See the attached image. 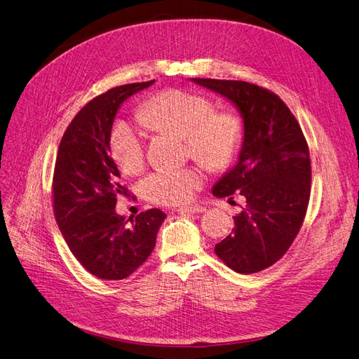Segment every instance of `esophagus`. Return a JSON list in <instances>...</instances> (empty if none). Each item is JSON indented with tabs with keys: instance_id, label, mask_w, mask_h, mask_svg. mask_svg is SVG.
Returning a JSON list of instances; mask_svg holds the SVG:
<instances>
[{
	"instance_id": "34e87169",
	"label": "esophagus",
	"mask_w": 359,
	"mask_h": 359,
	"mask_svg": "<svg viewBox=\"0 0 359 359\" xmlns=\"http://www.w3.org/2000/svg\"><path fill=\"white\" fill-rule=\"evenodd\" d=\"M178 210L181 213H202L206 210V208L202 205H190V206H182Z\"/></svg>"
}]
</instances>
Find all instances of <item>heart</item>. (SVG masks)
<instances>
[{"label":"heart","mask_w":359,"mask_h":359,"mask_svg":"<svg viewBox=\"0 0 359 359\" xmlns=\"http://www.w3.org/2000/svg\"><path fill=\"white\" fill-rule=\"evenodd\" d=\"M140 118L156 131L185 137L189 151L215 172L231 169L245 144V122L233 110H215L203 94L165 90L141 106ZM110 153L126 174H138L144 166V135L128 122H118L110 134ZM196 168L157 169L142 182V193L154 203L175 206L189 202L203 185Z\"/></svg>","instance_id":"heart-1"}]
</instances>
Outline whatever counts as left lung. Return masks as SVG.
Returning <instances> with one entry per match:
<instances>
[{
    "label": "left lung",
    "instance_id": "obj_1",
    "mask_svg": "<svg viewBox=\"0 0 359 359\" xmlns=\"http://www.w3.org/2000/svg\"><path fill=\"white\" fill-rule=\"evenodd\" d=\"M193 81L231 100L245 121L238 162L212 193L226 197L237 191L246 206L215 253L236 272L255 274L281 259L304 224L311 196L308 142L276 93L245 81Z\"/></svg>",
    "mask_w": 359,
    "mask_h": 359
}]
</instances>
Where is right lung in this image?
Returning <instances> with one entry per match:
<instances>
[{
	"mask_svg": "<svg viewBox=\"0 0 359 359\" xmlns=\"http://www.w3.org/2000/svg\"><path fill=\"white\" fill-rule=\"evenodd\" d=\"M154 81L126 83L94 97L67 126L53 175V209L70 252L93 276L123 280L147 261L166 215L138 213L131 222L114 212L130 196L109 154L113 119L130 95Z\"/></svg>",
	"mask_w": 359,
	"mask_h": 359,
	"instance_id": "right-lung-1",
	"label": "right lung"
}]
</instances>
